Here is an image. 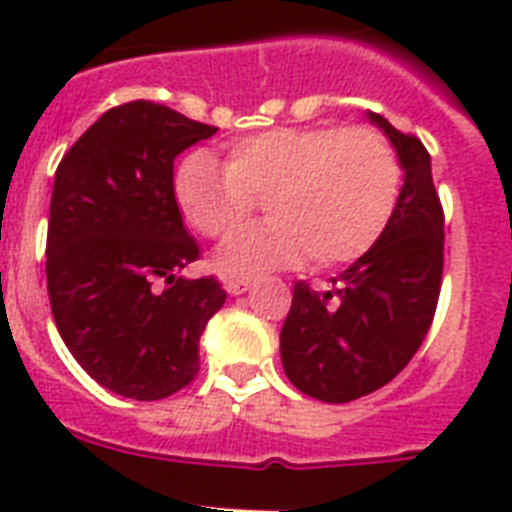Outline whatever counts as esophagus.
Returning a JSON list of instances; mask_svg holds the SVG:
<instances>
[{
    "label": "esophagus",
    "mask_w": 512,
    "mask_h": 512,
    "mask_svg": "<svg viewBox=\"0 0 512 512\" xmlns=\"http://www.w3.org/2000/svg\"><path fill=\"white\" fill-rule=\"evenodd\" d=\"M249 287H252V281L247 279H225V292L228 295H244Z\"/></svg>",
    "instance_id": "obj_1"
}]
</instances>
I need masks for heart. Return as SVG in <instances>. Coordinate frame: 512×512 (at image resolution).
<instances>
[{"label": "heart", "mask_w": 512, "mask_h": 512, "mask_svg": "<svg viewBox=\"0 0 512 512\" xmlns=\"http://www.w3.org/2000/svg\"><path fill=\"white\" fill-rule=\"evenodd\" d=\"M401 162L369 127H276L236 140L220 164L207 151L177 167L175 199L191 228L223 239L263 199L273 217L239 231L217 252L228 276L295 265L353 263L380 241L401 196Z\"/></svg>", "instance_id": "heart-1"}]
</instances>
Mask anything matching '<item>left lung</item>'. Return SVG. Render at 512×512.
<instances>
[{"label": "left lung", "instance_id": "obj_1", "mask_svg": "<svg viewBox=\"0 0 512 512\" xmlns=\"http://www.w3.org/2000/svg\"><path fill=\"white\" fill-rule=\"evenodd\" d=\"M398 154L393 220L327 292L297 281L281 327V364L305 396L345 404L388 385L428 335L444 273V209L420 138L369 114Z\"/></svg>", "mask_w": 512, "mask_h": 512}]
</instances>
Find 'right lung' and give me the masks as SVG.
I'll use <instances>...</instances> for the list:
<instances>
[{"instance_id":"add662e5","label":"right lung","mask_w":512,"mask_h":512,"mask_svg":"<svg viewBox=\"0 0 512 512\" xmlns=\"http://www.w3.org/2000/svg\"><path fill=\"white\" fill-rule=\"evenodd\" d=\"M217 127L151 100L100 116L55 172L47 292L84 372L135 401H159L199 372V337L225 303L215 276L185 279L199 257L177 209L175 159Z\"/></svg>"}]
</instances>
